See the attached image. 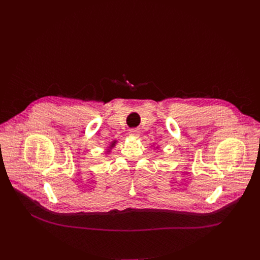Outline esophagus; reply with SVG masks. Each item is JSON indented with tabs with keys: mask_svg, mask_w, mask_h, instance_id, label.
I'll return each mask as SVG.
<instances>
[{
	"mask_svg": "<svg viewBox=\"0 0 260 260\" xmlns=\"http://www.w3.org/2000/svg\"><path fill=\"white\" fill-rule=\"evenodd\" d=\"M129 136L133 137V138H139L140 137V131L137 129H131L129 131Z\"/></svg>",
	"mask_w": 260,
	"mask_h": 260,
	"instance_id": "1",
	"label": "esophagus"
}]
</instances>
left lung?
Here are the masks:
<instances>
[{"instance_id":"left-lung-1","label":"left lung","mask_w":260,"mask_h":260,"mask_svg":"<svg viewBox=\"0 0 260 260\" xmlns=\"http://www.w3.org/2000/svg\"><path fill=\"white\" fill-rule=\"evenodd\" d=\"M156 148H158V146H156Z\"/></svg>"}]
</instances>
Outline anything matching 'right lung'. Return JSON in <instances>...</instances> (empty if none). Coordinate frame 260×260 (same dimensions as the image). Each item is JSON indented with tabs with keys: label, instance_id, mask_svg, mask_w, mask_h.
<instances>
[{
	"label": "right lung",
	"instance_id": "obj_1",
	"mask_svg": "<svg viewBox=\"0 0 260 260\" xmlns=\"http://www.w3.org/2000/svg\"><path fill=\"white\" fill-rule=\"evenodd\" d=\"M116 144H117V140H114V141H112V142L109 143V145L107 146L105 154H106V155H108L109 153H111V151H112V149H113V148L116 146Z\"/></svg>",
	"mask_w": 260,
	"mask_h": 260
}]
</instances>
